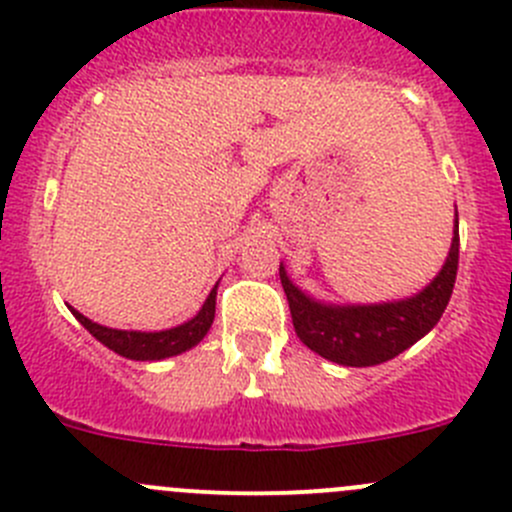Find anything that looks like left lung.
Returning a JSON list of instances; mask_svg holds the SVG:
<instances>
[{
	"instance_id": "8db88e82",
	"label": "left lung",
	"mask_w": 512,
	"mask_h": 512,
	"mask_svg": "<svg viewBox=\"0 0 512 512\" xmlns=\"http://www.w3.org/2000/svg\"><path fill=\"white\" fill-rule=\"evenodd\" d=\"M458 252L460 235L455 212L453 245L435 280L408 300L380 305H330L315 300L292 285L280 262V280L290 302L297 337L312 352L345 367H370L393 360L428 335L443 317L458 275Z\"/></svg>"
}]
</instances>
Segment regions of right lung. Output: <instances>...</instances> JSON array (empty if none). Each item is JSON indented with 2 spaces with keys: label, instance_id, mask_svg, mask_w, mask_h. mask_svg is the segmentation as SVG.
Segmentation results:
<instances>
[{
  "label": "right lung",
  "instance_id": "1",
  "mask_svg": "<svg viewBox=\"0 0 512 512\" xmlns=\"http://www.w3.org/2000/svg\"><path fill=\"white\" fill-rule=\"evenodd\" d=\"M215 297H217V285L212 287V292L207 295L205 305L197 312L192 320L182 322V325L170 327V330L160 332H137V330H114V327H104L92 322L89 317H84L82 312H77L74 307L72 315L97 337L102 345H107L109 350H114L117 355L130 357V360H165V357L180 355V352L195 347L202 337L207 335V330L212 327L215 320Z\"/></svg>",
  "mask_w": 512,
  "mask_h": 512
}]
</instances>
